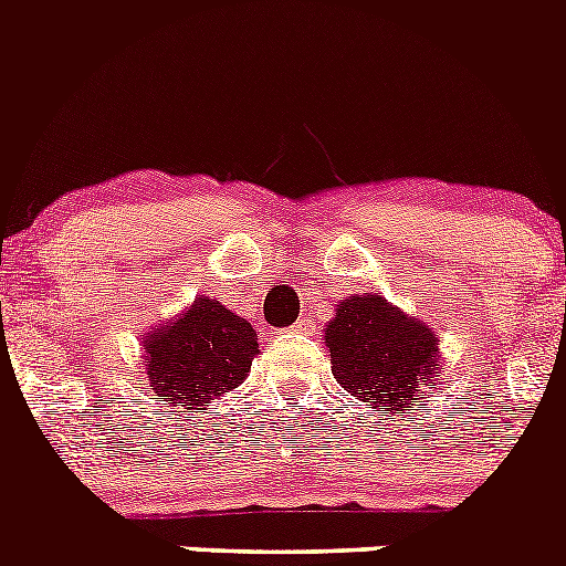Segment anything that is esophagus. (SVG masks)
I'll use <instances>...</instances> for the list:
<instances>
[{
	"mask_svg": "<svg viewBox=\"0 0 566 566\" xmlns=\"http://www.w3.org/2000/svg\"><path fill=\"white\" fill-rule=\"evenodd\" d=\"M294 332H312V319L300 317L297 323H294Z\"/></svg>",
	"mask_w": 566,
	"mask_h": 566,
	"instance_id": "esophagus-1",
	"label": "esophagus"
}]
</instances>
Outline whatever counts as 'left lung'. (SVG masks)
Segmentation results:
<instances>
[{"instance_id": "1", "label": "left lung", "mask_w": 566, "mask_h": 566, "mask_svg": "<svg viewBox=\"0 0 566 566\" xmlns=\"http://www.w3.org/2000/svg\"><path fill=\"white\" fill-rule=\"evenodd\" d=\"M326 345L334 379L345 391L394 417L411 408L419 385L437 371V334L379 294L343 300L326 328Z\"/></svg>"}]
</instances>
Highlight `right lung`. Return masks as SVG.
<instances>
[{
  "mask_svg": "<svg viewBox=\"0 0 566 566\" xmlns=\"http://www.w3.org/2000/svg\"><path fill=\"white\" fill-rule=\"evenodd\" d=\"M258 334L214 300L198 297L187 314L149 334L147 377L161 402H207L247 379Z\"/></svg>",
  "mask_w": 566,
  "mask_h": 566,
  "instance_id": "right-lung-1",
  "label": "right lung"
}]
</instances>
